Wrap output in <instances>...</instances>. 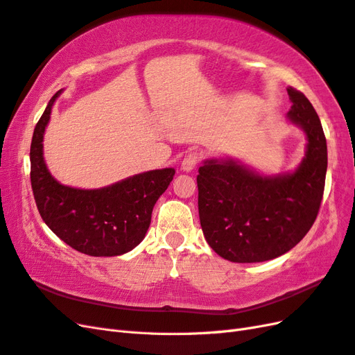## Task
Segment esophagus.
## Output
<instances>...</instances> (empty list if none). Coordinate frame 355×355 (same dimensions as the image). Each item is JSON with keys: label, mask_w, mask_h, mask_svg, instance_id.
<instances>
[{"label": "esophagus", "mask_w": 355, "mask_h": 355, "mask_svg": "<svg viewBox=\"0 0 355 355\" xmlns=\"http://www.w3.org/2000/svg\"><path fill=\"white\" fill-rule=\"evenodd\" d=\"M198 159H200V157H198L197 152H191V154H188L184 158V161H182L180 168L184 170V171H187V173H189V171H193L197 167Z\"/></svg>", "instance_id": "1"}]
</instances>
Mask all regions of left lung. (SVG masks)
I'll list each match as a JSON object with an SVG mask.
<instances>
[{
    "mask_svg": "<svg viewBox=\"0 0 355 355\" xmlns=\"http://www.w3.org/2000/svg\"><path fill=\"white\" fill-rule=\"evenodd\" d=\"M286 113L306 134V154L291 173L264 176L241 162L206 159L198 168V215L205 239L233 263H261L288 252L317 219L327 173V141L304 94L286 89Z\"/></svg>",
    "mask_w": 355,
    "mask_h": 355,
    "instance_id": "left-lung-1",
    "label": "left lung"
}]
</instances>
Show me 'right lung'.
<instances>
[{
	"label": "right lung",
	"instance_id": "obj_1",
	"mask_svg": "<svg viewBox=\"0 0 355 355\" xmlns=\"http://www.w3.org/2000/svg\"><path fill=\"white\" fill-rule=\"evenodd\" d=\"M56 92L33 134L31 187L43 221L62 242L91 257L130 252L146 236L152 209L173 180L175 168L150 170L98 189L60 184L43 158V137Z\"/></svg>",
	"mask_w": 355,
	"mask_h": 355
}]
</instances>
